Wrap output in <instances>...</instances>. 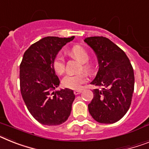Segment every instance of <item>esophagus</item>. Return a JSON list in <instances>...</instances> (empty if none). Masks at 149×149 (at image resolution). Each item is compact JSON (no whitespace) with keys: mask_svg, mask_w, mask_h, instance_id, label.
<instances>
[{"mask_svg":"<svg viewBox=\"0 0 149 149\" xmlns=\"http://www.w3.org/2000/svg\"><path fill=\"white\" fill-rule=\"evenodd\" d=\"M81 92H82L81 90H75L74 92H73V93H74L76 95H79V94H80Z\"/></svg>","mask_w":149,"mask_h":149,"instance_id":"34e87169","label":"esophagus"}]
</instances>
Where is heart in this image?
I'll use <instances>...</instances> for the list:
<instances>
[{
	"label": "heart",
	"mask_w": 149,
	"mask_h": 149,
	"mask_svg": "<svg viewBox=\"0 0 149 149\" xmlns=\"http://www.w3.org/2000/svg\"><path fill=\"white\" fill-rule=\"evenodd\" d=\"M69 54L74 57L82 63V68L85 70H88L90 68L89 63L87 62L88 60V54L87 51L81 46L76 45L71 47ZM54 70L57 74H63L65 71V59L63 55L57 54L54 59L52 63ZM87 81V76L83 72L79 74H67L62 79V85L63 87L70 89H79L82 84Z\"/></svg>",
	"instance_id": "obj_1"
}]
</instances>
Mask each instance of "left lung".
<instances>
[{"instance_id": "obj_1", "label": "left lung", "mask_w": 149, "mask_h": 149, "mask_svg": "<svg viewBox=\"0 0 149 149\" xmlns=\"http://www.w3.org/2000/svg\"><path fill=\"white\" fill-rule=\"evenodd\" d=\"M98 57L99 69L91 84L103 86L93 89V98L88 104L90 114L101 123H113L126 114L134 91L133 68L124 51L103 36L84 40Z\"/></svg>"}]
</instances>
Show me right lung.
Returning <instances> with one entry per match:
<instances>
[{
  "mask_svg": "<svg viewBox=\"0 0 149 149\" xmlns=\"http://www.w3.org/2000/svg\"><path fill=\"white\" fill-rule=\"evenodd\" d=\"M73 38L45 37L23 54L19 66L21 95L32 117L43 125H60L70 115L75 95L69 88L54 92L60 80L52 63L62 47Z\"/></svg>",
  "mask_w": 149,
  "mask_h": 149,
  "instance_id": "1",
  "label": "right lung"
}]
</instances>
